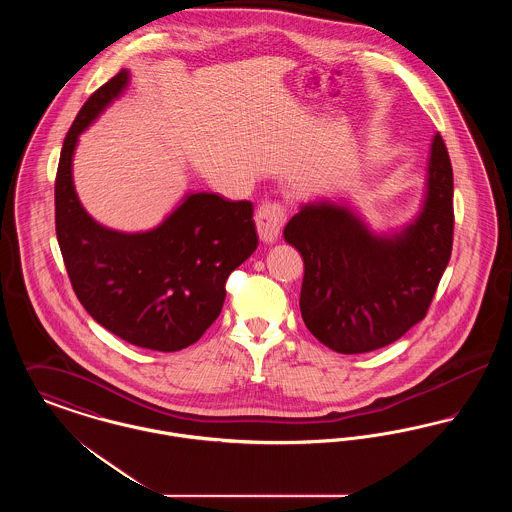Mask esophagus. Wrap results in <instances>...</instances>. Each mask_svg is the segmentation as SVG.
Segmentation results:
<instances>
[{
    "label": "esophagus",
    "mask_w": 512,
    "mask_h": 512,
    "mask_svg": "<svg viewBox=\"0 0 512 512\" xmlns=\"http://www.w3.org/2000/svg\"><path fill=\"white\" fill-rule=\"evenodd\" d=\"M286 222V211L280 203H265L257 209L255 224L257 234L263 244H274L280 238L282 226Z\"/></svg>",
    "instance_id": "1"
}]
</instances>
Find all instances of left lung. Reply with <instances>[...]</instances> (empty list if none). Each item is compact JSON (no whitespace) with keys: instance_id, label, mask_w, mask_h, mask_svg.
I'll list each match as a JSON object with an SVG mask.
<instances>
[{"instance_id":"8db88e82","label":"left lung","mask_w":512,"mask_h":512,"mask_svg":"<svg viewBox=\"0 0 512 512\" xmlns=\"http://www.w3.org/2000/svg\"><path fill=\"white\" fill-rule=\"evenodd\" d=\"M284 238L303 257L299 307L309 332L343 355L399 340L426 317L453 247V169L436 134L418 215L374 232L347 201L301 205Z\"/></svg>"}]
</instances>
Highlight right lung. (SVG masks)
<instances>
[{
	"mask_svg": "<svg viewBox=\"0 0 512 512\" xmlns=\"http://www.w3.org/2000/svg\"><path fill=\"white\" fill-rule=\"evenodd\" d=\"M121 71L80 109L55 178V232L78 301L98 324L132 345L180 351L217 320L226 278L257 249L253 205L190 192L159 226L126 234L92 219L73 182L78 136L121 98Z\"/></svg>",
	"mask_w": 512,
	"mask_h": 512,
	"instance_id": "add662e5",
	"label": "right lung"
}]
</instances>
